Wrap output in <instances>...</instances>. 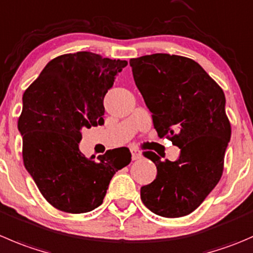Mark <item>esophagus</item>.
I'll list each match as a JSON object with an SVG mask.
<instances>
[{
	"label": "esophagus",
	"instance_id": "obj_1",
	"mask_svg": "<svg viewBox=\"0 0 253 253\" xmlns=\"http://www.w3.org/2000/svg\"><path fill=\"white\" fill-rule=\"evenodd\" d=\"M131 153H132V159H133V161H137V159H139L142 157L141 151H139L138 148H136V147H131Z\"/></svg>",
	"mask_w": 253,
	"mask_h": 253
}]
</instances>
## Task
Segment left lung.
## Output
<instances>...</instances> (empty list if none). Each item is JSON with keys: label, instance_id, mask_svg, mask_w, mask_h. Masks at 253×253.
I'll return each mask as SVG.
<instances>
[{"label": "left lung", "instance_id": "left-lung-1", "mask_svg": "<svg viewBox=\"0 0 253 253\" xmlns=\"http://www.w3.org/2000/svg\"><path fill=\"white\" fill-rule=\"evenodd\" d=\"M134 83L161 138L180 148L175 162L143 152L157 167L141 199L164 217L189 215L219 183L231 125L220 85L193 59L157 53L129 60Z\"/></svg>", "mask_w": 253, "mask_h": 253}]
</instances>
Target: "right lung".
Returning a JSON list of instances; mask_svg holds the SVG:
<instances>
[{"label":"right lung","mask_w":253,"mask_h":253,"mask_svg":"<svg viewBox=\"0 0 253 253\" xmlns=\"http://www.w3.org/2000/svg\"><path fill=\"white\" fill-rule=\"evenodd\" d=\"M126 65L91 51L63 54L24 91L18 119L24 167L60 211L83 214L101 205L114 174L131 162L127 147L96 161L79 151L83 127L104 124V97Z\"/></svg>","instance_id":"obj_1"}]
</instances>
